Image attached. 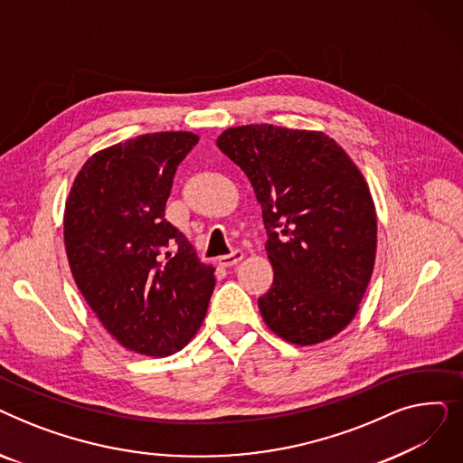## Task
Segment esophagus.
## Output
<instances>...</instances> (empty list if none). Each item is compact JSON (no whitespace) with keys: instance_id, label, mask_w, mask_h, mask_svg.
<instances>
[{"instance_id":"1","label":"esophagus","mask_w":463,"mask_h":463,"mask_svg":"<svg viewBox=\"0 0 463 463\" xmlns=\"http://www.w3.org/2000/svg\"><path fill=\"white\" fill-rule=\"evenodd\" d=\"M241 257H244V251H241V250H234V251L229 253V255H222V257H219L217 262L222 264V266H225V269H229V266H234L236 262H240Z\"/></svg>"}]
</instances>
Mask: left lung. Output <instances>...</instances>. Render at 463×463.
Here are the masks:
<instances>
[{"mask_svg":"<svg viewBox=\"0 0 463 463\" xmlns=\"http://www.w3.org/2000/svg\"><path fill=\"white\" fill-rule=\"evenodd\" d=\"M217 148L250 178L262 208L274 283L259 298L269 328L297 345L342 332L366 293L377 215L358 166L321 131L231 128Z\"/></svg>","mask_w":463,"mask_h":463,"instance_id":"obj_1","label":"left lung"}]
</instances>
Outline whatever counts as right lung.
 <instances>
[{"instance_id": "add662e5", "label": "right lung", "mask_w": 463, "mask_h": 463, "mask_svg": "<svg viewBox=\"0 0 463 463\" xmlns=\"http://www.w3.org/2000/svg\"><path fill=\"white\" fill-rule=\"evenodd\" d=\"M199 142L187 131L140 135L93 154L63 213V240L77 287L126 349L168 356L201 328L213 269L165 219L178 165Z\"/></svg>"}]
</instances>
